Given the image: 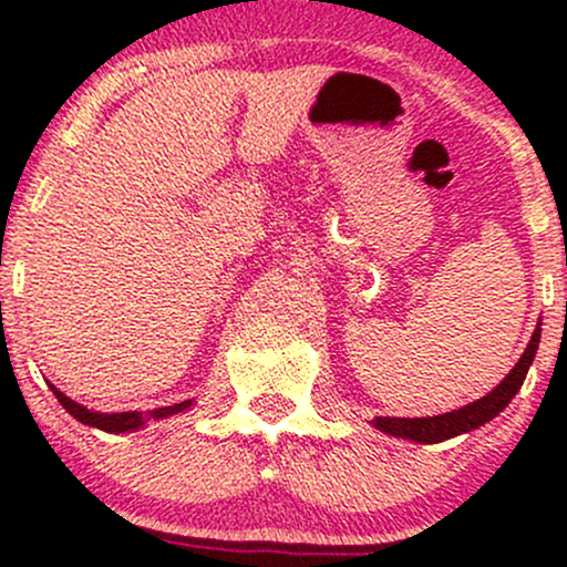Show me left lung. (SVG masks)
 <instances>
[{
  "label": "left lung",
  "mask_w": 567,
  "mask_h": 567,
  "mask_svg": "<svg viewBox=\"0 0 567 567\" xmlns=\"http://www.w3.org/2000/svg\"><path fill=\"white\" fill-rule=\"evenodd\" d=\"M538 341H542V328H536L528 349L523 351V357H519L517 365L509 370V375H506L491 394H485L483 400L470 402V405L453 410V413L429 415V419H392V415H379V419H373V426L383 434H392V437L432 445V442L458 437V434L472 432V429L487 424V421L496 419L501 410L514 400V394L519 392L525 375H528V368L533 365V357H536Z\"/></svg>",
  "instance_id": "left-lung-1"
}]
</instances>
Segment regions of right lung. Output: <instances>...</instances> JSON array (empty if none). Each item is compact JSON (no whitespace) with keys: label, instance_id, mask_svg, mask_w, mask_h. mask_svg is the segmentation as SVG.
Returning a JSON list of instances; mask_svg holds the SVG:
<instances>
[{"label":"right lung","instance_id":"obj_1","mask_svg":"<svg viewBox=\"0 0 567 567\" xmlns=\"http://www.w3.org/2000/svg\"><path fill=\"white\" fill-rule=\"evenodd\" d=\"M50 389H53L58 402H61V405L66 408L76 421H82V424H87V426L103 429V432H112V434L135 432V429H141L143 424H146V421H152V419L157 421V419H167V415L184 413V410L192 405V400H186V402H178V405L148 410V413H138V410H127V413H95V410H87L84 405H80V402L71 400V396L58 392L55 386H50Z\"/></svg>","mask_w":567,"mask_h":567}]
</instances>
